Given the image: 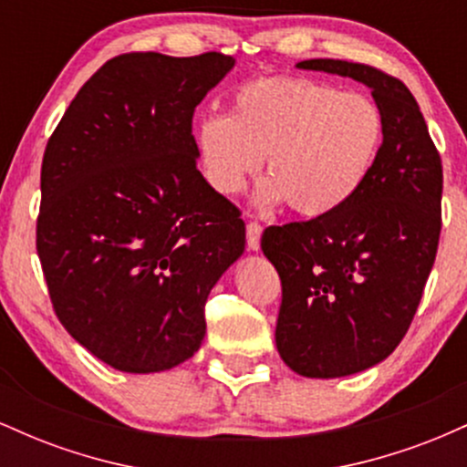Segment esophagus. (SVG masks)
<instances>
[{"mask_svg": "<svg viewBox=\"0 0 467 467\" xmlns=\"http://www.w3.org/2000/svg\"><path fill=\"white\" fill-rule=\"evenodd\" d=\"M245 233H248V248L250 250H259L261 248V233H264L261 223L259 222H248V223H245Z\"/></svg>", "mask_w": 467, "mask_h": 467, "instance_id": "esophagus-1", "label": "esophagus"}]
</instances>
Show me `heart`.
<instances>
[{
    "label": "heart",
    "instance_id": "b5f03b06",
    "mask_svg": "<svg viewBox=\"0 0 467 467\" xmlns=\"http://www.w3.org/2000/svg\"><path fill=\"white\" fill-rule=\"evenodd\" d=\"M382 138V109L367 94L285 77L234 89L226 116L200 120L195 149L203 178L222 195L244 189L265 155L259 200L323 217L356 195Z\"/></svg>",
    "mask_w": 467,
    "mask_h": 467
}]
</instances>
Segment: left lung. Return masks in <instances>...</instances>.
Segmentation results:
<instances>
[{"label":"left lung","mask_w":467,"mask_h":467,"mask_svg":"<svg viewBox=\"0 0 467 467\" xmlns=\"http://www.w3.org/2000/svg\"><path fill=\"white\" fill-rule=\"evenodd\" d=\"M298 67L368 85L384 116L375 162L345 206L261 237L281 276L283 362L305 378H342L390 356L420 307L441 233V155L400 78L340 58Z\"/></svg>","instance_id":"obj_1"}]
</instances>
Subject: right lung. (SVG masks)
<instances>
[{"mask_svg":"<svg viewBox=\"0 0 467 467\" xmlns=\"http://www.w3.org/2000/svg\"><path fill=\"white\" fill-rule=\"evenodd\" d=\"M234 58L127 52L46 144L36 254L67 334L125 373L189 360L208 294L245 248L241 211L197 171L192 114Z\"/></svg>","mask_w":467,"mask_h":467,"instance_id":"1","label":"right lung"}]
</instances>
